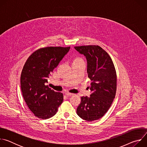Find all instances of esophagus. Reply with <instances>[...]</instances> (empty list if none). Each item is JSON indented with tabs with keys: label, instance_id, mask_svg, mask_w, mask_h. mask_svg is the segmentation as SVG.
<instances>
[{
	"label": "esophagus",
	"instance_id": "34e87169",
	"mask_svg": "<svg viewBox=\"0 0 147 147\" xmlns=\"http://www.w3.org/2000/svg\"><path fill=\"white\" fill-rule=\"evenodd\" d=\"M65 94L67 95V96H71L73 95V94L72 93H70V92H66Z\"/></svg>",
	"mask_w": 147,
	"mask_h": 147
}]
</instances>
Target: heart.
Segmentation results:
<instances>
[{
	"instance_id": "heart-1",
	"label": "heart",
	"mask_w": 147,
	"mask_h": 147,
	"mask_svg": "<svg viewBox=\"0 0 147 147\" xmlns=\"http://www.w3.org/2000/svg\"><path fill=\"white\" fill-rule=\"evenodd\" d=\"M82 60V59H80V58H79V57H77V58H76L74 60Z\"/></svg>"
}]
</instances>
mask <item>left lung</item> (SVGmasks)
I'll list each match as a JSON object with an SVG mask.
<instances>
[{"label":"left lung","mask_w":147,"mask_h":147,"mask_svg":"<svg viewBox=\"0 0 147 147\" xmlns=\"http://www.w3.org/2000/svg\"><path fill=\"white\" fill-rule=\"evenodd\" d=\"M87 61L88 77L91 80L90 97L82 96L77 113L87 121L98 120L110 108L116 95V72L108 53L98 45L75 47Z\"/></svg>","instance_id":"obj_1"}]
</instances>
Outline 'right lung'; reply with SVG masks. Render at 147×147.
Wrapping results in <instances>:
<instances>
[{
	"label": "right lung",
	"instance_id": "add662e5",
	"mask_svg": "<svg viewBox=\"0 0 147 147\" xmlns=\"http://www.w3.org/2000/svg\"><path fill=\"white\" fill-rule=\"evenodd\" d=\"M70 47L40 48L28 58L20 77L21 89L28 108L34 115L47 119L53 116L63 100V95L49 87L48 78Z\"/></svg>",
	"mask_w": 147,
	"mask_h": 147
}]
</instances>
